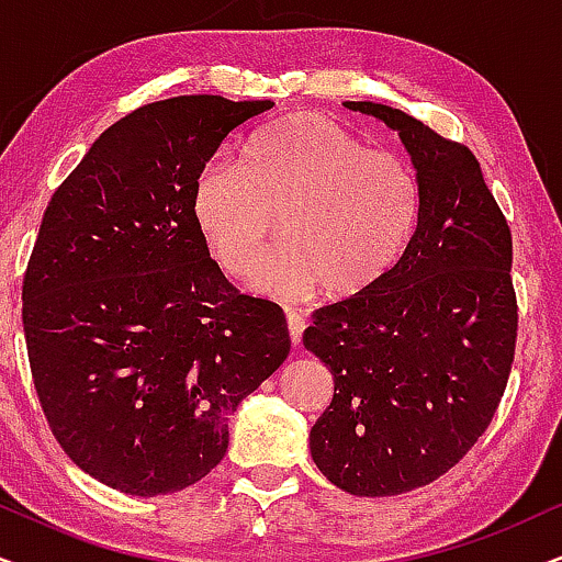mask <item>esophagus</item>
<instances>
[{
  "mask_svg": "<svg viewBox=\"0 0 562 562\" xmlns=\"http://www.w3.org/2000/svg\"><path fill=\"white\" fill-rule=\"evenodd\" d=\"M303 329H305V316H303V311L288 308V331H290V342H293V347L301 345Z\"/></svg>",
  "mask_w": 562,
  "mask_h": 562,
  "instance_id": "esophagus-1",
  "label": "esophagus"
}]
</instances>
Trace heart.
Masks as SVG:
<instances>
[{"instance_id": "b5f03b06", "label": "heart", "mask_w": 562, "mask_h": 562, "mask_svg": "<svg viewBox=\"0 0 562 562\" xmlns=\"http://www.w3.org/2000/svg\"><path fill=\"white\" fill-rule=\"evenodd\" d=\"M191 212L231 274L254 272L269 240L282 244L259 269V288L280 297H345L371 288L407 246L420 187L400 158L375 153L322 113H295L248 142L244 166L199 170Z\"/></svg>"}]
</instances>
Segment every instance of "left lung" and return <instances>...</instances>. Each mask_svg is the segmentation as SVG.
Listing matches in <instances>:
<instances>
[{"label": "left lung", "instance_id": "8db88e82", "mask_svg": "<svg viewBox=\"0 0 562 562\" xmlns=\"http://www.w3.org/2000/svg\"><path fill=\"white\" fill-rule=\"evenodd\" d=\"M345 105L400 134L420 215L371 288L316 308L303 331L334 375L311 457L331 485L383 498L449 472L493 420L516 350L514 244L470 147L392 105Z\"/></svg>", "mask_w": 562, "mask_h": 562}]
</instances>
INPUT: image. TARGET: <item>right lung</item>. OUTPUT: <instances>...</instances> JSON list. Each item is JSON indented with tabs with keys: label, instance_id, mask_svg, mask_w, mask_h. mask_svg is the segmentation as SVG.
Segmentation results:
<instances>
[{
	"label": "right lung",
	"instance_id": "obj_1",
	"mask_svg": "<svg viewBox=\"0 0 562 562\" xmlns=\"http://www.w3.org/2000/svg\"><path fill=\"white\" fill-rule=\"evenodd\" d=\"M272 105H142L41 220L23 280L35 394L64 453L113 490L153 498L210 474L231 412L285 363L282 308L225 280L191 212L199 170Z\"/></svg>",
	"mask_w": 562,
	"mask_h": 562
}]
</instances>
